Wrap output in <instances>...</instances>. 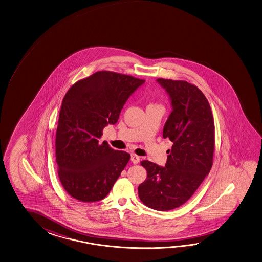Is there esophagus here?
Listing matches in <instances>:
<instances>
[{
  "label": "esophagus",
  "mask_w": 262,
  "mask_h": 262,
  "mask_svg": "<svg viewBox=\"0 0 262 262\" xmlns=\"http://www.w3.org/2000/svg\"><path fill=\"white\" fill-rule=\"evenodd\" d=\"M131 162H133L134 164H138V162H140V158L136 154H131Z\"/></svg>",
  "instance_id": "esophagus-1"
}]
</instances>
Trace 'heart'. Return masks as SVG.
<instances>
[{
	"label": "heart",
	"instance_id": "heart-1",
	"mask_svg": "<svg viewBox=\"0 0 262 262\" xmlns=\"http://www.w3.org/2000/svg\"><path fill=\"white\" fill-rule=\"evenodd\" d=\"M148 106H155V105L150 104V105H148Z\"/></svg>",
	"mask_w": 262,
	"mask_h": 262
}]
</instances>
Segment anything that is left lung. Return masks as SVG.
<instances>
[{"mask_svg": "<svg viewBox=\"0 0 262 262\" xmlns=\"http://www.w3.org/2000/svg\"><path fill=\"white\" fill-rule=\"evenodd\" d=\"M171 100V113L163 138L172 142L165 166L143 161L147 179L138 186L144 204L161 211L180 207L190 199L212 167L214 122L209 101L186 81L158 78Z\"/></svg>", "mask_w": 262, "mask_h": 262, "instance_id": "left-lung-1", "label": "left lung"}]
</instances>
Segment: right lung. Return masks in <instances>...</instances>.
I'll return each instance as SVG.
<instances>
[{
  "label": "right lung",
  "instance_id": "1",
  "mask_svg": "<svg viewBox=\"0 0 262 262\" xmlns=\"http://www.w3.org/2000/svg\"><path fill=\"white\" fill-rule=\"evenodd\" d=\"M145 80L100 71L77 81L62 100L55 154L63 188L83 202L103 200L113 188L130 154L99 142L102 130L115 124L129 97Z\"/></svg>",
  "mask_w": 262,
  "mask_h": 262
}]
</instances>
